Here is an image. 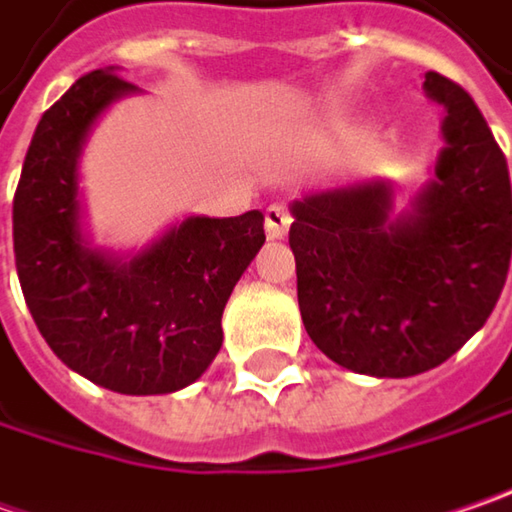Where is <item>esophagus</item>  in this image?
I'll list each match as a JSON object with an SVG mask.
<instances>
[{
  "label": "esophagus",
  "mask_w": 512,
  "mask_h": 512,
  "mask_svg": "<svg viewBox=\"0 0 512 512\" xmlns=\"http://www.w3.org/2000/svg\"><path fill=\"white\" fill-rule=\"evenodd\" d=\"M289 223H292V214L286 212V206L272 203V206L266 209V234H269V237H286Z\"/></svg>",
  "instance_id": "obj_1"
}]
</instances>
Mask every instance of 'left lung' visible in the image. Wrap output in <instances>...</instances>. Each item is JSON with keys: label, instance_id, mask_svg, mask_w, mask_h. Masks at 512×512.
Masks as SVG:
<instances>
[{"label": "left lung", "instance_id": "1", "mask_svg": "<svg viewBox=\"0 0 512 512\" xmlns=\"http://www.w3.org/2000/svg\"><path fill=\"white\" fill-rule=\"evenodd\" d=\"M447 108L435 180L389 220V186L361 183L292 206L298 303L309 338L335 364L407 378L444 364L487 323L512 255L507 160L473 97L435 71Z\"/></svg>", "mask_w": 512, "mask_h": 512}]
</instances>
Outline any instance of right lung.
I'll return each instance as SVG.
<instances>
[{
    "label": "right lung",
    "mask_w": 512,
    "mask_h": 512,
    "mask_svg": "<svg viewBox=\"0 0 512 512\" xmlns=\"http://www.w3.org/2000/svg\"><path fill=\"white\" fill-rule=\"evenodd\" d=\"M131 82L100 68L42 114L13 194L25 303L54 355L123 395L197 381L223 344V306L260 252L263 214L189 217L128 263L82 246L77 157L91 123Z\"/></svg>",
    "instance_id": "add662e5"
}]
</instances>
